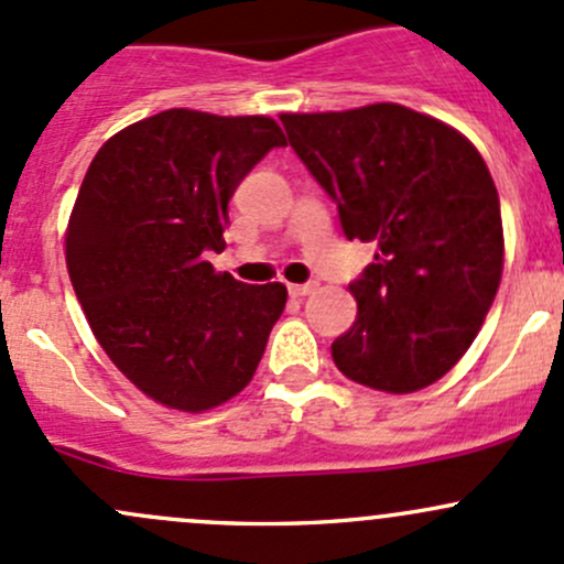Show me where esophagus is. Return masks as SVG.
I'll use <instances>...</instances> for the list:
<instances>
[{"mask_svg": "<svg viewBox=\"0 0 564 564\" xmlns=\"http://www.w3.org/2000/svg\"><path fill=\"white\" fill-rule=\"evenodd\" d=\"M313 289H316V283H292V286H289V294H292V297H307Z\"/></svg>", "mask_w": 564, "mask_h": 564, "instance_id": "34e87169", "label": "esophagus"}]
</instances>
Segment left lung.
I'll list each match as a JSON object with an SVG mask.
<instances>
[{
  "label": "left lung",
  "mask_w": 564,
  "mask_h": 564,
  "mask_svg": "<svg viewBox=\"0 0 564 564\" xmlns=\"http://www.w3.org/2000/svg\"><path fill=\"white\" fill-rule=\"evenodd\" d=\"M281 121L343 235L378 242L376 262L348 283L359 313L332 343L337 370L391 394L430 387L476 340L500 286V197L481 153L391 102Z\"/></svg>",
  "instance_id": "1"
}]
</instances>
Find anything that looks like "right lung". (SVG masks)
<instances>
[{
	"label": "right lung",
	"instance_id": "obj_1",
	"mask_svg": "<svg viewBox=\"0 0 564 564\" xmlns=\"http://www.w3.org/2000/svg\"><path fill=\"white\" fill-rule=\"evenodd\" d=\"M281 145L272 118L175 108L112 134L83 177L69 281L112 365L162 405L207 411L257 372L286 286L221 275L205 251H224L235 188Z\"/></svg>",
	"mask_w": 564,
	"mask_h": 564
}]
</instances>
